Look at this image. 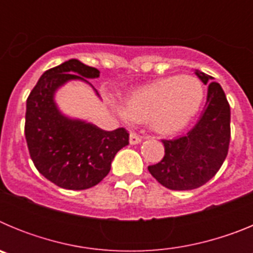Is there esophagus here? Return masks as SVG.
<instances>
[{"instance_id":"obj_1","label":"esophagus","mask_w":253,"mask_h":253,"mask_svg":"<svg viewBox=\"0 0 253 253\" xmlns=\"http://www.w3.org/2000/svg\"><path fill=\"white\" fill-rule=\"evenodd\" d=\"M129 142H130V144H138V143L142 142V137L135 131H131L130 135H129Z\"/></svg>"}]
</instances>
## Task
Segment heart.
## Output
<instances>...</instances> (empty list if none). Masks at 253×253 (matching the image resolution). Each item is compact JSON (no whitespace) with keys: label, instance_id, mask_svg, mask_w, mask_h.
<instances>
[{"label":"heart","instance_id":"b5f03b06","mask_svg":"<svg viewBox=\"0 0 253 253\" xmlns=\"http://www.w3.org/2000/svg\"><path fill=\"white\" fill-rule=\"evenodd\" d=\"M204 97L202 82L194 76H167L131 93L118 113L125 122H151L154 130L169 134L182 129Z\"/></svg>","mask_w":253,"mask_h":253}]
</instances>
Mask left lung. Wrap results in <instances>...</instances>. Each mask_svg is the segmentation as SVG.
Here are the masks:
<instances>
[{"label": "left lung", "instance_id": "left-lung-1", "mask_svg": "<svg viewBox=\"0 0 253 253\" xmlns=\"http://www.w3.org/2000/svg\"><path fill=\"white\" fill-rule=\"evenodd\" d=\"M208 84L207 102L198 122L182 137L162 139L165 156L148 171L167 189L193 190L203 186L222 167L231 140V107L213 77L196 71Z\"/></svg>", "mask_w": 253, "mask_h": 253}]
</instances>
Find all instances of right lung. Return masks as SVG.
Here are the masks:
<instances>
[{
  "mask_svg": "<svg viewBox=\"0 0 253 253\" xmlns=\"http://www.w3.org/2000/svg\"><path fill=\"white\" fill-rule=\"evenodd\" d=\"M100 71L77 59L48 69L26 100L25 138L34 166L45 178L67 190L95 186L110 172L111 161L129 144L125 128L106 131L96 125L67 119L53 95L68 80L96 78Z\"/></svg>",
  "mask_w": 253,
  "mask_h": 253,
  "instance_id": "right-lung-1",
  "label": "right lung"
}]
</instances>
